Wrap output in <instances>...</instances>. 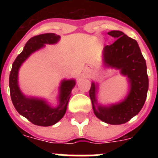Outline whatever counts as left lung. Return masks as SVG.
<instances>
[{"mask_svg": "<svg viewBox=\"0 0 158 158\" xmlns=\"http://www.w3.org/2000/svg\"><path fill=\"white\" fill-rule=\"evenodd\" d=\"M108 34L115 41L104 48V63L107 66L120 69L127 75L130 91L125 101L109 107H95L96 87L93 83L89 90L94 114L103 122L110 125H121L139 112L144 104L148 89L147 65L138 43L121 31H110Z\"/></svg>", "mask_w": 158, "mask_h": 158, "instance_id": "8db88e82", "label": "left lung"}]
</instances>
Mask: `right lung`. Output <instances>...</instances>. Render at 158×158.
<instances>
[{"label": "right lung", "instance_id": "1", "mask_svg": "<svg viewBox=\"0 0 158 158\" xmlns=\"http://www.w3.org/2000/svg\"><path fill=\"white\" fill-rule=\"evenodd\" d=\"M59 39L60 36L55 33H44L31 38L24 46L23 52L15 60L10 74L9 85L14 106L21 115L39 126L52 125L64 116L75 82L74 80H64L62 82L60 105L56 108H52L42 100L28 98L23 96L18 86V71L21 64L31 53L43 48L44 44H53Z\"/></svg>", "mask_w": 158, "mask_h": 158}]
</instances>
